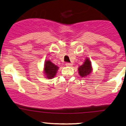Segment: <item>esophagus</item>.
I'll return each instance as SVG.
<instances>
[{
  "mask_svg": "<svg viewBox=\"0 0 126 126\" xmlns=\"http://www.w3.org/2000/svg\"><path fill=\"white\" fill-rule=\"evenodd\" d=\"M65 65L67 66V67H72V63H65Z\"/></svg>",
  "mask_w": 126,
  "mask_h": 126,
  "instance_id": "34e87169",
  "label": "esophagus"
}]
</instances>
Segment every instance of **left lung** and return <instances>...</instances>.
Returning <instances> with one entry per match:
<instances>
[{"mask_svg": "<svg viewBox=\"0 0 126 126\" xmlns=\"http://www.w3.org/2000/svg\"><path fill=\"white\" fill-rule=\"evenodd\" d=\"M78 70L79 75L81 78H85L91 74L93 71V68H92L91 61L89 58L85 59L83 64L79 66Z\"/></svg>", "mask_w": 126, "mask_h": 126, "instance_id": "1", "label": "left lung"}]
</instances>
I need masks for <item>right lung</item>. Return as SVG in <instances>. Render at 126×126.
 Segmentation results:
<instances>
[{"label": "right lung", "mask_w": 126, "mask_h": 126, "mask_svg": "<svg viewBox=\"0 0 126 126\" xmlns=\"http://www.w3.org/2000/svg\"><path fill=\"white\" fill-rule=\"evenodd\" d=\"M59 67L51 63L50 60H45L44 67V73L46 78L51 79L54 78Z\"/></svg>", "instance_id": "1"}]
</instances>
